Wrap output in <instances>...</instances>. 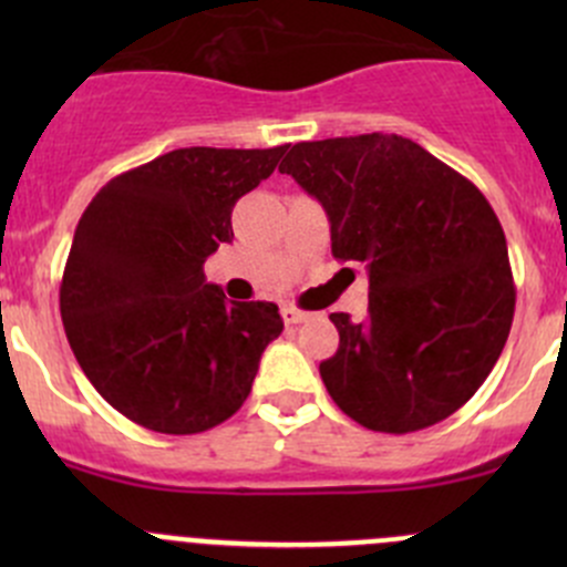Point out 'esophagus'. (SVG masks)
I'll return each mask as SVG.
<instances>
[{
    "label": "esophagus",
    "instance_id": "34e87169",
    "mask_svg": "<svg viewBox=\"0 0 567 567\" xmlns=\"http://www.w3.org/2000/svg\"><path fill=\"white\" fill-rule=\"evenodd\" d=\"M282 318H285V323H307V320L312 318V312H305V310H296V307H285L282 310Z\"/></svg>",
    "mask_w": 567,
    "mask_h": 567
}]
</instances>
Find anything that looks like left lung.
Returning <instances> with one entry per match:
<instances>
[{
    "label": "left lung",
    "instance_id": "left-lung-1",
    "mask_svg": "<svg viewBox=\"0 0 567 567\" xmlns=\"http://www.w3.org/2000/svg\"><path fill=\"white\" fill-rule=\"evenodd\" d=\"M279 173L323 205L331 255L364 262L368 318L331 312L320 362L331 400L368 431L447 420L480 390L511 334L507 241L472 181L398 134L299 142Z\"/></svg>",
    "mask_w": 567,
    "mask_h": 567
}]
</instances>
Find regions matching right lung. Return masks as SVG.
I'll return each instance as SVG.
<instances>
[{
    "mask_svg": "<svg viewBox=\"0 0 567 567\" xmlns=\"http://www.w3.org/2000/svg\"><path fill=\"white\" fill-rule=\"evenodd\" d=\"M285 151L181 147L112 177L79 219L62 323L90 384L136 425L203 433L249 398L282 334L279 307L227 301L203 262L233 241V208Z\"/></svg>",
    "mask_w": 567,
    "mask_h": 567,
    "instance_id": "right-lung-1",
    "label": "right lung"
}]
</instances>
